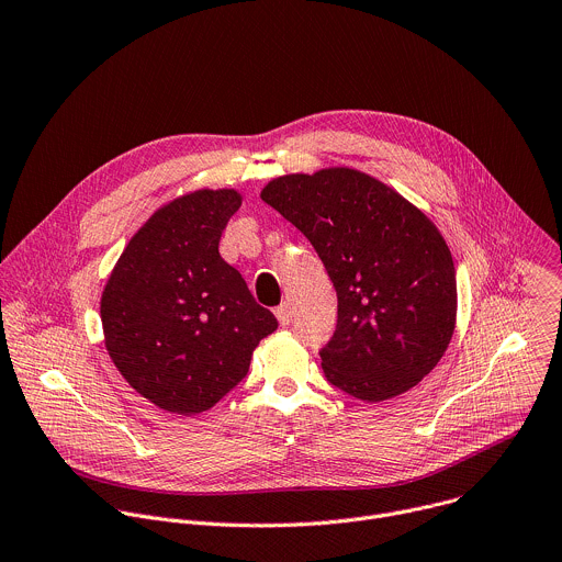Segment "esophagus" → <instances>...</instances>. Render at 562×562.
Instances as JSON below:
<instances>
[{
	"label": "esophagus",
	"instance_id": "esophagus-1",
	"mask_svg": "<svg viewBox=\"0 0 562 562\" xmlns=\"http://www.w3.org/2000/svg\"><path fill=\"white\" fill-rule=\"evenodd\" d=\"M276 317H278L280 326H289L291 324V306L289 304H280L276 308Z\"/></svg>",
	"mask_w": 562,
	"mask_h": 562
}]
</instances>
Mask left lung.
Instances as JSON below:
<instances>
[{"label": "left lung", "mask_w": 562, "mask_h": 562, "mask_svg": "<svg viewBox=\"0 0 562 562\" xmlns=\"http://www.w3.org/2000/svg\"><path fill=\"white\" fill-rule=\"evenodd\" d=\"M260 199L308 238L335 286L337 328L319 350L326 380L361 402L417 386L457 322L454 262L435 223L350 167L273 178Z\"/></svg>", "instance_id": "obj_1"}]
</instances>
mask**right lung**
Wrapping results in <instances>:
<instances>
[{
  "mask_svg": "<svg viewBox=\"0 0 562 562\" xmlns=\"http://www.w3.org/2000/svg\"><path fill=\"white\" fill-rule=\"evenodd\" d=\"M236 190L173 199L132 236L101 295L105 348L154 406L199 415L236 389L260 339L278 328L218 254Z\"/></svg>",
  "mask_w": 562,
  "mask_h": 562,
  "instance_id": "obj_1",
  "label": "right lung"
}]
</instances>
